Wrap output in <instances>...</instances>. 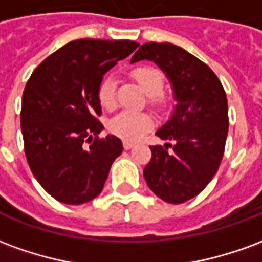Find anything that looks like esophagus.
Segmentation results:
<instances>
[{
	"instance_id": "1",
	"label": "esophagus",
	"mask_w": 262,
	"mask_h": 262,
	"mask_svg": "<svg viewBox=\"0 0 262 262\" xmlns=\"http://www.w3.org/2000/svg\"><path fill=\"white\" fill-rule=\"evenodd\" d=\"M123 147H125V150H130V148L135 147V143L125 140V142H123Z\"/></svg>"
}]
</instances>
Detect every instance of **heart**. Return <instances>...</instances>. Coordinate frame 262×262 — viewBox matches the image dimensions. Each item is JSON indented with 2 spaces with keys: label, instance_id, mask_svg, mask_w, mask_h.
<instances>
[{
  "label": "heart",
  "instance_id": "heart-1",
  "mask_svg": "<svg viewBox=\"0 0 262 262\" xmlns=\"http://www.w3.org/2000/svg\"><path fill=\"white\" fill-rule=\"evenodd\" d=\"M133 77L137 84L147 95L151 97V102L161 105L163 99L160 94L164 86V75L156 67L144 66L133 71ZM98 99L103 108L114 109L116 105V82L112 77H108L101 82L98 90ZM153 118L147 112H132L122 111L109 122V130L116 136L126 140H137L151 129Z\"/></svg>",
  "mask_w": 262,
  "mask_h": 262
}]
</instances>
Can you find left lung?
Instances as JSON below:
<instances>
[{"mask_svg":"<svg viewBox=\"0 0 262 262\" xmlns=\"http://www.w3.org/2000/svg\"><path fill=\"white\" fill-rule=\"evenodd\" d=\"M153 61L168 78L177 105L156 135L172 142L151 146L143 171L148 188L168 203L192 199L212 181L225 153L229 130L227 98L208 66L172 43H144L132 63Z\"/></svg>","mask_w":262,"mask_h":262,"instance_id":"left-lung-1","label":"left lung"}]
</instances>
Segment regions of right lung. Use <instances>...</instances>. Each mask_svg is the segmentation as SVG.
I'll use <instances>...</instances> for the list:
<instances>
[{
    "mask_svg": "<svg viewBox=\"0 0 262 262\" xmlns=\"http://www.w3.org/2000/svg\"><path fill=\"white\" fill-rule=\"evenodd\" d=\"M137 46L132 40H74L43 60L26 82L20 111L26 160L59 202L81 205L98 196L122 153L120 139L97 137L103 129L97 119L102 112L98 90L103 75Z\"/></svg>",
    "mask_w": 262,
    "mask_h": 262,
    "instance_id": "add662e5",
    "label": "right lung"
}]
</instances>
